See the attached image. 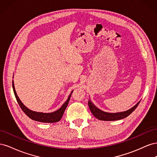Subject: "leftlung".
<instances>
[{
    "label": "left lung",
    "instance_id": "obj_1",
    "mask_svg": "<svg viewBox=\"0 0 157 157\" xmlns=\"http://www.w3.org/2000/svg\"><path fill=\"white\" fill-rule=\"evenodd\" d=\"M140 102V101L137 103L135 106L130 109L129 110L124 112H120V113H111L103 111L95 106L90 100L88 101V106L90 111H91L92 113L93 114V115L95 116L96 118H97L98 119L101 120V121H112L121 120V119H122V118L127 117L128 116H129L130 114L136 109L137 105H139Z\"/></svg>",
    "mask_w": 157,
    "mask_h": 157
}]
</instances>
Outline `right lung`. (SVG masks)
<instances>
[{
    "instance_id": "obj_1",
    "label": "right lung",
    "mask_w": 157,
    "mask_h": 157,
    "mask_svg": "<svg viewBox=\"0 0 157 157\" xmlns=\"http://www.w3.org/2000/svg\"><path fill=\"white\" fill-rule=\"evenodd\" d=\"M12 87H13V93L14 95H15L16 100L19 104V105L20 106L21 109H22V111L24 112L26 115H27L30 118H31L32 120H34L38 122H57L61 120V117H62L64 111L65 110L66 107H67V105L69 101V99L71 98V95L69 96L67 100L66 101L63 105L61 107V108L58 110H57L53 113H40V112H35L30 110V109L26 107L22 102L20 101V98H18L16 92L15 88H14V84L13 82L12 81ZM73 92V91H72ZM71 92V93H72Z\"/></svg>"
}]
</instances>
